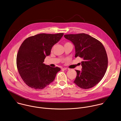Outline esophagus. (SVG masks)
Masks as SVG:
<instances>
[{
	"label": "esophagus",
	"instance_id": "obj_1",
	"mask_svg": "<svg viewBox=\"0 0 121 121\" xmlns=\"http://www.w3.org/2000/svg\"><path fill=\"white\" fill-rule=\"evenodd\" d=\"M62 69H63V70H66V71L69 70V68H63Z\"/></svg>",
	"mask_w": 121,
	"mask_h": 121
}]
</instances>
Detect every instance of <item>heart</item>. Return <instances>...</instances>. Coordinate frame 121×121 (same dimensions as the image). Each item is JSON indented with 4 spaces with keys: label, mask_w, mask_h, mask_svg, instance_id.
<instances>
[{
    "label": "heart",
    "mask_w": 121,
    "mask_h": 121,
    "mask_svg": "<svg viewBox=\"0 0 121 121\" xmlns=\"http://www.w3.org/2000/svg\"><path fill=\"white\" fill-rule=\"evenodd\" d=\"M68 44H72L70 43H69V42H66V43H65V45H68Z\"/></svg>",
    "instance_id": "b5f03b06"
}]
</instances>
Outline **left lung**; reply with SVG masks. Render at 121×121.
<instances>
[{
  "instance_id": "obj_1",
  "label": "left lung",
  "mask_w": 121,
  "mask_h": 121,
  "mask_svg": "<svg viewBox=\"0 0 121 121\" xmlns=\"http://www.w3.org/2000/svg\"><path fill=\"white\" fill-rule=\"evenodd\" d=\"M75 46V57L83 59L82 71L75 70L77 76L74 81L83 89L93 87L102 79L106 72L108 59L103 44L96 39L84 33L65 35Z\"/></svg>"
}]
</instances>
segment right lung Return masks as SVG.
Wrapping results in <instances>:
<instances>
[{
    "label": "right lung",
    "instance_id": "add662e5",
    "mask_svg": "<svg viewBox=\"0 0 121 121\" xmlns=\"http://www.w3.org/2000/svg\"><path fill=\"white\" fill-rule=\"evenodd\" d=\"M64 33L40 34L25 39L19 49L16 64L25 83L35 89H43L52 82L60 68L43 64L52 47L61 39Z\"/></svg>",
    "mask_w": 121,
    "mask_h": 121
}]
</instances>
